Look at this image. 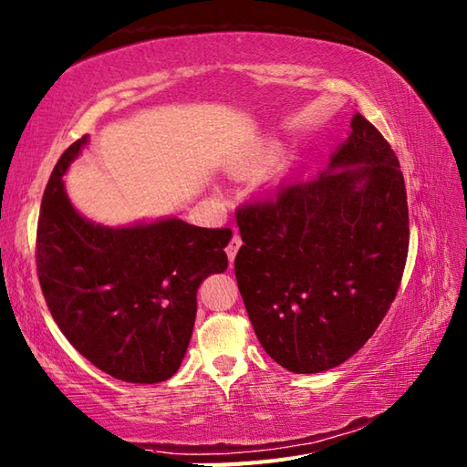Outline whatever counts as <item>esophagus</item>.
Returning <instances> with one entry per match:
<instances>
[{"instance_id": "1", "label": "esophagus", "mask_w": 467, "mask_h": 467, "mask_svg": "<svg viewBox=\"0 0 467 467\" xmlns=\"http://www.w3.org/2000/svg\"><path fill=\"white\" fill-rule=\"evenodd\" d=\"M238 248H241V236L234 234V236L231 238L229 246H226V256H229L231 263L234 260V256H236V253H238Z\"/></svg>"}]
</instances>
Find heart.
<instances>
[{
  "mask_svg": "<svg viewBox=\"0 0 467 467\" xmlns=\"http://www.w3.org/2000/svg\"><path fill=\"white\" fill-rule=\"evenodd\" d=\"M276 155V147L275 145H263L256 147L236 162V171H253L258 167H265L266 162H270Z\"/></svg>",
  "mask_w": 467,
  "mask_h": 467,
  "instance_id": "b5f03b06",
  "label": "heart"
}]
</instances>
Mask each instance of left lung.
<instances>
[{
	"mask_svg": "<svg viewBox=\"0 0 467 467\" xmlns=\"http://www.w3.org/2000/svg\"><path fill=\"white\" fill-rule=\"evenodd\" d=\"M238 290L258 342L295 374L362 348L396 298L408 256L404 175L388 140L356 113L312 181L238 209Z\"/></svg>",
	"mask_w": 467,
	"mask_h": 467,
	"instance_id": "8db88e82",
	"label": "left lung"
}]
</instances>
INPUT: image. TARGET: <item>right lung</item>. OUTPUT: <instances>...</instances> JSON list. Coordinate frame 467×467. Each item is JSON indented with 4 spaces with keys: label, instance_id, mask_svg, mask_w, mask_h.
Returning <instances> with one entry per match:
<instances>
[{
    "label": "right lung",
    "instance_id": "right-lung-1",
    "mask_svg": "<svg viewBox=\"0 0 467 467\" xmlns=\"http://www.w3.org/2000/svg\"><path fill=\"white\" fill-rule=\"evenodd\" d=\"M87 140L65 150L43 192L36 244L43 296L65 338L105 374L169 380L189 348L201 283L229 266L233 231L177 216L129 226L85 219L63 175Z\"/></svg>",
    "mask_w": 467,
    "mask_h": 467
}]
</instances>
